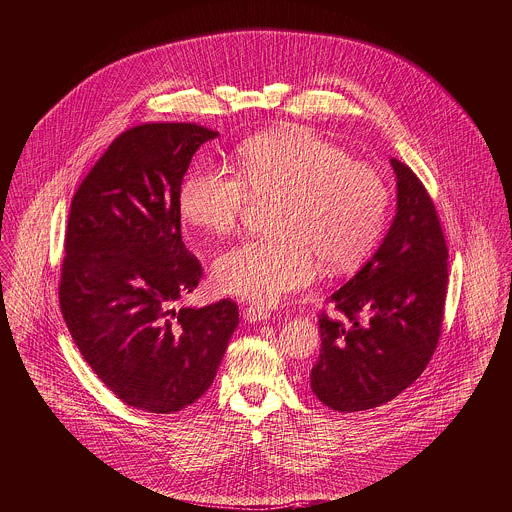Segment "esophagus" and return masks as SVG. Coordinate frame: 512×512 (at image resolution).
<instances>
[{
    "instance_id": "34e87169",
    "label": "esophagus",
    "mask_w": 512,
    "mask_h": 512,
    "mask_svg": "<svg viewBox=\"0 0 512 512\" xmlns=\"http://www.w3.org/2000/svg\"><path fill=\"white\" fill-rule=\"evenodd\" d=\"M243 317H245V321H249V323H257V321H267V319L271 317V313H269L267 309H263V307L249 305V307L243 309Z\"/></svg>"
}]
</instances>
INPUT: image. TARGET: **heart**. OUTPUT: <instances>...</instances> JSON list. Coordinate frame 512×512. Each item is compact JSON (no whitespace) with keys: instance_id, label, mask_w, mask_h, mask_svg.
Listing matches in <instances>:
<instances>
[{"instance_id":"b5f03b06","label":"heart","mask_w":512,"mask_h":512,"mask_svg":"<svg viewBox=\"0 0 512 512\" xmlns=\"http://www.w3.org/2000/svg\"><path fill=\"white\" fill-rule=\"evenodd\" d=\"M267 239L243 241L215 261L223 293L271 305L313 281L317 261L339 273L376 245L388 189L376 168L309 128H277L245 140L239 175L199 166L179 193L181 217L207 235L231 233L251 201H271Z\"/></svg>"}]
</instances>
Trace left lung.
Returning a JSON list of instances; mask_svg holds the SVG:
<instances>
[{
	"label": "left lung",
	"instance_id": "8db88e82",
	"mask_svg": "<svg viewBox=\"0 0 512 512\" xmlns=\"http://www.w3.org/2000/svg\"><path fill=\"white\" fill-rule=\"evenodd\" d=\"M396 217L374 257L327 301L311 392L337 412L394 400L426 370L438 346L448 285V249L434 203L404 162Z\"/></svg>",
	"mask_w": 512,
	"mask_h": 512
}]
</instances>
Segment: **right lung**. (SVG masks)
Instances as JSON below:
<instances>
[{
  "label": "right lung",
  "mask_w": 512,
  "mask_h": 512,
  "mask_svg": "<svg viewBox=\"0 0 512 512\" xmlns=\"http://www.w3.org/2000/svg\"><path fill=\"white\" fill-rule=\"evenodd\" d=\"M217 136L191 122L128 128L72 199L64 321L104 386L144 412L173 414L197 402L239 325L231 299L175 307L203 275L181 237L179 193L193 154Z\"/></svg>",
  "instance_id": "right-lung-1"
}]
</instances>
